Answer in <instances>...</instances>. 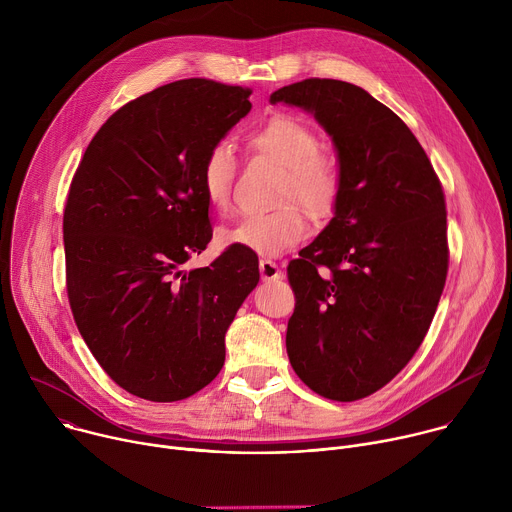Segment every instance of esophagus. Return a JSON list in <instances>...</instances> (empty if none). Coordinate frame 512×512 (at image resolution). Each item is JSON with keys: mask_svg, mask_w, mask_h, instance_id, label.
I'll use <instances>...</instances> for the list:
<instances>
[{"mask_svg": "<svg viewBox=\"0 0 512 512\" xmlns=\"http://www.w3.org/2000/svg\"><path fill=\"white\" fill-rule=\"evenodd\" d=\"M259 271H261V277H263L265 281H269V279H281V277H283L281 267H279L275 261H271V259H261V261H259Z\"/></svg>", "mask_w": 512, "mask_h": 512, "instance_id": "obj_1", "label": "esophagus"}]
</instances>
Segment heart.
<instances>
[{
  "mask_svg": "<svg viewBox=\"0 0 512 512\" xmlns=\"http://www.w3.org/2000/svg\"><path fill=\"white\" fill-rule=\"evenodd\" d=\"M251 141L285 166L277 196L283 206L241 216L237 223L221 229L218 239L257 255H281L310 237V223L301 205L318 221H326L336 212L342 196V176L334 160L320 152L318 133L294 115L271 117L253 131ZM235 178L237 156L233 143L227 139L214 141L200 166L202 194L212 208L227 210L231 206Z\"/></svg>",
  "mask_w": 512,
  "mask_h": 512,
  "instance_id": "obj_1",
  "label": "heart"
}]
</instances>
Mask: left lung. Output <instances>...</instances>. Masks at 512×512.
I'll return each mask as SVG.
<instances>
[{
  "label": "left lung",
  "instance_id": "8db88e82",
  "mask_svg": "<svg viewBox=\"0 0 512 512\" xmlns=\"http://www.w3.org/2000/svg\"><path fill=\"white\" fill-rule=\"evenodd\" d=\"M308 109L332 135L342 196L330 225L289 261L296 375L332 401L395 379L421 346L448 277L446 196L411 129L367 91L306 79L271 103Z\"/></svg>",
  "mask_w": 512,
  "mask_h": 512
}]
</instances>
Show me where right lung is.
Masks as SVG:
<instances>
[{"mask_svg":"<svg viewBox=\"0 0 512 512\" xmlns=\"http://www.w3.org/2000/svg\"><path fill=\"white\" fill-rule=\"evenodd\" d=\"M251 89L182 79L117 109L70 182L66 294L101 369L127 393L182 401L225 364V332L259 281L253 251L227 247L184 271L212 239L200 166L251 111Z\"/></svg>","mask_w":512,"mask_h":512,"instance_id":"right-lung-1","label":"right lung"}]
</instances>
